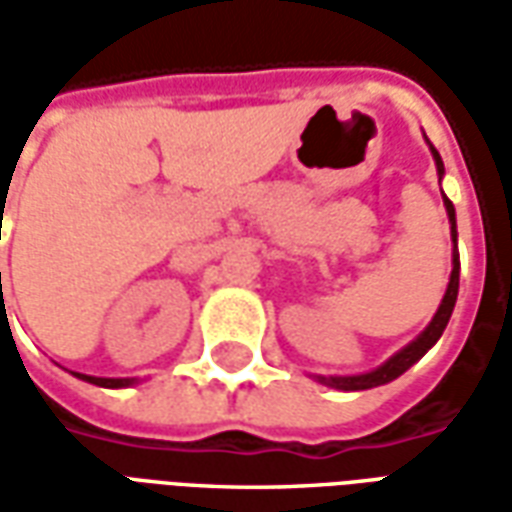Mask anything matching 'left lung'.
Returning a JSON list of instances; mask_svg holds the SVG:
<instances>
[{"instance_id":"1","label":"left lung","mask_w":512,"mask_h":512,"mask_svg":"<svg viewBox=\"0 0 512 512\" xmlns=\"http://www.w3.org/2000/svg\"><path fill=\"white\" fill-rule=\"evenodd\" d=\"M425 142H428V136H425ZM430 156L436 161V175H439V183L444 178V161H441L439 150L430 145ZM444 197V208H447V219H450V238H452V271H450V282H447V290H444V296H441V304L436 315L430 318V323L419 332L417 340H411L406 348H400L395 356H389L384 365H378L376 370H367V373H359V376H312L318 384L323 386H332V389H343V392H362V389H373V386L389 384V381H395L406 373L408 367L417 365L422 356L428 354L433 345L439 343V337L447 329V323H450V315L455 310V301H458V279H461V257H458V230H455V208H452V202L447 200V194H441Z\"/></svg>"}]
</instances>
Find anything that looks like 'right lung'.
<instances>
[{"label":"right lung","mask_w":512,"mask_h":512,"mask_svg":"<svg viewBox=\"0 0 512 512\" xmlns=\"http://www.w3.org/2000/svg\"><path fill=\"white\" fill-rule=\"evenodd\" d=\"M73 376L82 378V381H87V384L104 386V389H126V386L139 384V378H98V376H84V373H73Z\"/></svg>","instance_id":"right-lung-1"}]
</instances>
